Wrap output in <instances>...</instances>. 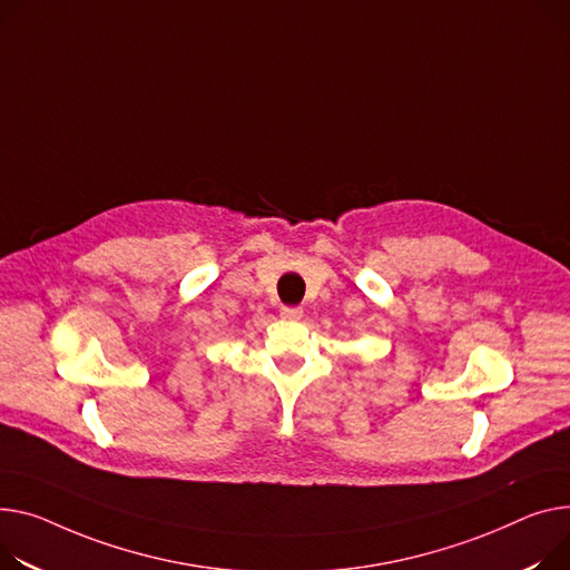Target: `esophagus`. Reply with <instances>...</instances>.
Instances as JSON below:
<instances>
[{"label": "esophagus", "mask_w": 570, "mask_h": 570, "mask_svg": "<svg viewBox=\"0 0 570 570\" xmlns=\"http://www.w3.org/2000/svg\"><path fill=\"white\" fill-rule=\"evenodd\" d=\"M279 316H282L284 321H299V318H302V309H299V307H282Z\"/></svg>", "instance_id": "obj_1"}]
</instances>
